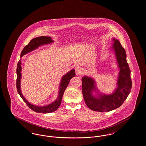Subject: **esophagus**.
I'll return each instance as SVG.
<instances>
[{
  "instance_id": "esophagus-1",
  "label": "esophagus",
  "mask_w": 146,
  "mask_h": 146,
  "mask_svg": "<svg viewBox=\"0 0 146 146\" xmlns=\"http://www.w3.org/2000/svg\"><path fill=\"white\" fill-rule=\"evenodd\" d=\"M75 71H76V75H81L84 72V70H82V67H79V66L76 67V68H75Z\"/></svg>"
}]
</instances>
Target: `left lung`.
<instances>
[{"label": "left lung", "instance_id": "left-lung-1", "mask_svg": "<svg viewBox=\"0 0 146 146\" xmlns=\"http://www.w3.org/2000/svg\"><path fill=\"white\" fill-rule=\"evenodd\" d=\"M111 47L115 54L119 72L117 80V88L112 94L100 93L93 78L84 76L82 78V91L84 99L88 108L93 111L109 112L119 108L130 92L132 83L130 70L127 61V54L120 42L115 38ZM94 92L96 94H93Z\"/></svg>", "mask_w": 146, "mask_h": 146}]
</instances>
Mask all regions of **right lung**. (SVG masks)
I'll list each match as a JSON object with an SVG mask.
<instances>
[{"label":"right lung","instance_id":"right-lung-1","mask_svg":"<svg viewBox=\"0 0 146 146\" xmlns=\"http://www.w3.org/2000/svg\"><path fill=\"white\" fill-rule=\"evenodd\" d=\"M54 41L52 39L51 37L48 36H40L37 37L33 38L30 41L29 43L27 44L24 47L21 54V58L25 54L31 52L35 50L37 48L40 47L41 46L48 44L52 43ZM22 61L19 60L17 64V81H16V87L17 89V92L21 97L23 100L24 102L32 110L35 111L38 113H47L52 112L53 111H56L60 106L61 103V100L62 98V96L64 94V91L67 87L70 79L76 76L75 70L74 69L70 70L68 73H67L65 75L62 76L61 80L59 85V91H58V97L56 99L49 105L41 106H36L30 104L29 102L27 101V99L24 97L23 94L21 92V79L22 78Z\"/></svg>","mask_w":146,"mask_h":146}]
</instances>
